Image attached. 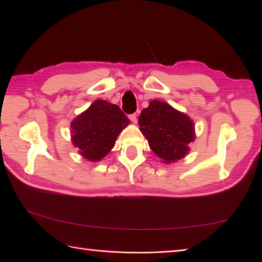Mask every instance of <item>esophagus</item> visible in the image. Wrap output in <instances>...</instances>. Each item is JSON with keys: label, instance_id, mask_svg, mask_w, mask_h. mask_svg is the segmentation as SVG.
Wrapping results in <instances>:
<instances>
[{"label": "esophagus", "instance_id": "34e87169", "mask_svg": "<svg viewBox=\"0 0 262 262\" xmlns=\"http://www.w3.org/2000/svg\"><path fill=\"white\" fill-rule=\"evenodd\" d=\"M138 115L137 114H131V115H129V118H130V120L133 122V123H137L138 122Z\"/></svg>", "mask_w": 262, "mask_h": 262}]
</instances>
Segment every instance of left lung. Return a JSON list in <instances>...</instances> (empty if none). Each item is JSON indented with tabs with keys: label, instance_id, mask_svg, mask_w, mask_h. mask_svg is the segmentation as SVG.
<instances>
[{
	"label": "left lung",
	"instance_id": "1",
	"mask_svg": "<svg viewBox=\"0 0 262 262\" xmlns=\"http://www.w3.org/2000/svg\"><path fill=\"white\" fill-rule=\"evenodd\" d=\"M139 124L151 150L164 163L184 158L195 138L193 121L187 115L157 100L142 111Z\"/></svg>",
	"mask_w": 262,
	"mask_h": 262
}]
</instances>
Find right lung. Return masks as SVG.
I'll return each mask as SVG.
<instances>
[{"label":"right lung","instance_id":"1","mask_svg":"<svg viewBox=\"0 0 262 262\" xmlns=\"http://www.w3.org/2000/svg\"><path fill=\"white\" fill-rule=\"evenodd\" d=\"M129 123L117 105L97 100L72 121V142L83 158L99 161L111 151L119 133Z\"/></svg>","mask_w":262,"mask_h":262}]
</instances>
